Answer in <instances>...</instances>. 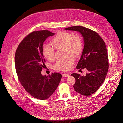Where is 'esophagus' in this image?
<instances>
[{
  "instance_id": "esophagus-1",
  "label": "esophagus",
  "mask_w": 123,
  "mask_h": 123,
  "mask_svg": "<svg viewBox=\"0 0 123 123\" xmlns=\"http://www.w3.org/2000/svg\"><path fill=\"white\" fill-rule=\"evenodd\" d=\"M69 76H70V74H63V77H69Z\"/></svg>"
}]
</instances>
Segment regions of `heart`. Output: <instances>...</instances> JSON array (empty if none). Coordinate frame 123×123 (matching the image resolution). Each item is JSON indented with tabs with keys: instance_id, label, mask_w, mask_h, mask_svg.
I'll use <instances>...</instances> for the list:
<instances>
[{
	"instance_id": "1",
	"label": "heart",
	"mask_w": 123,
	"mask_h": 123,
	"mask_svg": "<svg viewBox=\"0 0 123 123\" xmlns=\"http://www.w3.org/2000/svg\"><path fill=\"white\" fill-rule=\"evenodd\" d=\"M53 46L56 49H64L66 55H71L77 56L82 51L83 42L81 36L77 34H72L69 32L60 31L52 40ZM43 53L45 57L49 61L54 58L55 49L48 44H45L43 47ZM74 63V60L69 56L66 59H59L55 64V68L61 71H68L71 68Z\"/></svg>"
}]
</instances>
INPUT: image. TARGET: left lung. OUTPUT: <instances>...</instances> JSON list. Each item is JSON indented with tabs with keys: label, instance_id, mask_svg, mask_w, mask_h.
Here are the masks:
<instances>
[{
	"label": "left lung",
	"instance_id": "1",
	"mask_svg": "<svg viewBox=\"0 0 123 123\" xmlns=\"http://www.w3.org/2000/svg\"><path fill=\"white\" fill-rule=\"evenodd\" d=\"M65 30L79 32L83 39L84 48L76 66L77 69L86 68L85 76L73 73L75 79L74 90L82 95L92 94L104 82L109 69L108 52L105 43L94 31L81 26L65 28Z\"/></svg>",
	"mask_w": 123,
	"mask_h": 123
}]
</instances>
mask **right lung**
I'll use <instances>...</instances> for the list:
<instances>
[{"instance_id":"right-lung-1","label":"right lung","mask_w":123,"mask_h":123,"mask_svg":"<svg viewBox=\"0 0 123 123\" xmlns=\"http://www.w3.org/2000/svg\"><path fill=\"white\" fill-rule=\"evenodd\" d=\"M55 33L48 30L33 31L21 41L15 54V67L22 85L34 98L41 100L49 98L57 88L62 78L58 73L42 75L45 67L43 45Z\"/></svg>"}]
</instances>
